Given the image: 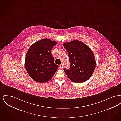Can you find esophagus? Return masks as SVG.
I'll return each mask as SVG.
<instances>
[{"label":"esophagus","instance_id":"esophagus-1","mask_svg":"<svg viewBox=\"0 0 121 121\" xmlns=\"http://www.w3.org/2000/svg\"><path fill=\"white\" fill-rule=\"evenodd\" d=\"M63 65L62 64H61L59 66V68L60 69H63Z\"/></svg>","mask_w":121,"mask_h":121}]
</instances>
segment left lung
Listing matches in <instances>:
<instances>
[{
    "label": "left lung",
    "mask_w": 121,
    "mask_h": 121,
    "mask_svg": "<svg viewBox=\"0 0 121 121\" xmlns=\"http://www.w3.org/2000/svg\"><path fill=\"white\" fill-rule=\"evenodd\" d=\"M68 52L70 67L64 69L70 80L73 82L81 83L88 79L96 67V60L92 50L83 43L73 40L63 44Z\"/></svg>",
    "instance_id": "1"
}]
</instances>
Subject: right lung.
I'll return each instance as SVG.
<instances>
[{
    "label": "right lung",
    "instance_id": "1",
    "mask_svg": "<svg viewBox=\"0 0 121 121\" xmlns=\"http://www.w3.org/2000/svg\"><path fill=\"white\" fill-rule=\"evenodd\" d=\"M57 43L44 39L35 42L29 48L25 66L29 76L35 81L40 83L48 82L57 71L58 66L54 63L51 52Z\"/></svg>",
    "mask_w": 121,
    "mask_h": 121
}]
</instances>
